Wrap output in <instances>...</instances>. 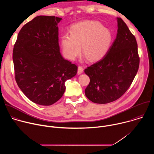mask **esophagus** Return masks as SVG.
<instances>
[{"label": "esophagus", "mask_w": 154, "mask_h": 154, "mask_svg": "<svg viewBox=\"0 0 154 154\" xmlns=\"http://www.w3.org/2000/svg\"><path fill=\"white\" fill-rule=\"evenodd\" d=\"M83 71V68L80 66H79L78 67V71H77V74H81Z\"/></svg>", "instance_id": "1"}]
</instances>
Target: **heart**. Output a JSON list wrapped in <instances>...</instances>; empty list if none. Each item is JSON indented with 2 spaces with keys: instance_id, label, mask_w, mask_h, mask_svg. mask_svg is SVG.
I'll use <instances>...</instances> for the list:
<instances>
[{
  "instance_id": "obj_1",
  "label": "heart",
  "mask_w": 154,
  "mask_h": 154,
  "mask_svg": "<svg viewBox=\"0 0 154 154\" xmlns=\"http://www.w3.org/2000/svg\"><path fill=\"white\" fill-rule=\"evenodd\" d=\"M71 35L64 34L61 39L63 55L74 60L82 54L88 61H93L104 57L113 42L112 32L97 21L86 20L74 25Z\"/></svg>"
}]
</instances>
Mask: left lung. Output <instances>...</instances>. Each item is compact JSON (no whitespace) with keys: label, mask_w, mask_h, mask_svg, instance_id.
Masks as SVG:
<instances>
[{"label":"left lung","mask_w":154,"mask_h":154,"mask_svg":"<svg viewBox=\"0 0 154 154\" xmlns=\"http://www.w3.org/2000/svg\"><path fill=\"white\" fill-rule=\"evenodd\" d=\"M117 21L116 38L106 54L85 69L90 79L85 95L96 103H108L120 98L128 89L139 68L136 38L121 18L118 17Z\"/></svg>","instance_id":"obj_1"}]
</instances>
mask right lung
Listing matches in <instances>:
<instances>
[{
    "instance_id": "obj_1",
    "label": "right lung",
    "mask_w": 154,
    "mask_h": 154,
    "mask_svg": "<svg viewBox=\"0 0 154 154\" xmlns=\"http://www.w3.org/2000/svg\"><path fill=\"white\" fill-rule=\"evenodd\" d=\"M62 19L39 16L25 24L14 45L15 80L33 102L51 105L63 95L65 82L74 77L77 66L61 56L58 24Z\"/></svg>"
}]
</instances>
